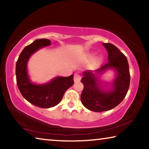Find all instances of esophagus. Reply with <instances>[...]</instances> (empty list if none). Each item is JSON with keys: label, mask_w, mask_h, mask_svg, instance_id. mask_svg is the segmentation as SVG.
<instances>
[{"label": "esophagus", "mask_w": 149, "mask_h": 149, "mask_svg": "<svg viewBox=\"0 0 149 149\" xmlns=\"http://www.w3.org/2000/svg\"><path fill=\"white\" fill-rule=\"evenodd\" d=\"M74 82H78L81 80V75L78 74H75L74 75Z\"/></svg>", "instance_id": "1"}]
</instances>
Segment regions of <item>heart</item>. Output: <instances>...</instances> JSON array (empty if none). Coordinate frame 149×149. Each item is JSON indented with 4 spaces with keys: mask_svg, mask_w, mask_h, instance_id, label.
<instances>
[{
    "mask_svg": "<svg viewBox=\"0 0 149 149\" xmlns=\"http://www.w3.org/2000/svg\"><path fill=\"white\" fill-rule=\"evenodd\" d=\"M93 56H94V52H90V53L87 54V58H91L93 57ZM102 61V56L101 55H99V56H95L93 60V63H92L93 67L95 68V67L99 66V65L101 64Z\"/></svg>",
    "mask_w": 149,
    "mask_h": 149,
    "instance_id": "heart-1",
    "label": "heart"
}]
</instances>
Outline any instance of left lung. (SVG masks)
Returning a JSON list of instances; mask_svg holds the SVG:
<instances>
[{
  "label": "left lung",
  "instance_id": "obj_1",
  "mask_svg": "<svg viewBox=\"0 0 149 149\" xmlns=\"http://www.w3.org/2000/svg\"><path fill=\"white\" fill-rule=\"evenodd\" d=\"M107 49L108 62L95 70L83 72L81 81L84 85L81 100L84 107L93 112L112 109L124 99L130 84V74L127 58L111 43H102ZM109 69L115 72L111 82L103 81L102 75Z\"/></svg>",
  "mask_w": 149,
  "mask_h": 149
}]
</instances>
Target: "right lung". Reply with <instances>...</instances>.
I'll use <instances>...</instances> for the list:
<instances>
[{"label":"right lung","mask_w":149,"mask_h":149,"mask_svg":"<svg viewBox=\"0 0 149 149\" xmlns=\"http://www.w3.org/2000/svg\"><path fill=\"white\" fill-rule=\"evenodd\" d=\"M51 45L49 39L35 40L24 48L16 64V82L20 93L29 102L42 108L56 106L62 100L66 90L74 84V75L69 77L56 76L41 84L31 81L27 69L30 57L39 50Z\"/></svg>","instance_id":"add662e5"}]
</instances>
